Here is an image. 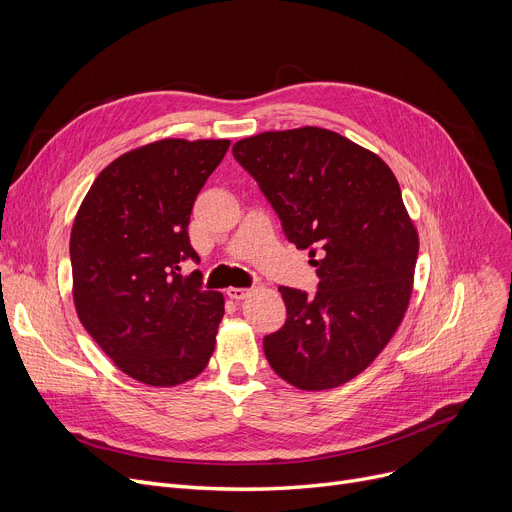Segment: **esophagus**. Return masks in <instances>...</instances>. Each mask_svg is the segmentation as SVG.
<instances>
[{
  "instance_id": "34e87169",
  "label": "esophagus",
  "mask_w": 512,
  "mask_h": 512,
  "mask_svg": "<svg viewBox=\"0 0 512 512\" xmlns=\"http://www.w3.org/2000/svg\"><path fill=\"white\" fill-rule=\"evenodd\" d=\"M226 294H228V297H230L232 301H242V299L249 297L251 290H249V288H228Z\"/></svg>"
}]
</instances>
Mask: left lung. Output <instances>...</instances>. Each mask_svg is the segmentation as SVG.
Returning a JSON list of instances; mask_svg holds the SVG:
<instances>
[{
	"instance_id": "obj_1",
	"label": "left lung",
	"mask_w": 512,
	"mask_h": 512,
	"mask_svg": "<svg viewBox=\"0 0 512 512\" xmlns=\"http://www.w3.org/2000/svg\"><path fill=\"white\" fill-rule=\"evenodd\" d=\"M282 220L309 249L315 297L280 286L286 324L263 338L282 380L330 390L367 369L407 313L419 236L382 157L317 126L261 132L232 147Z\"/></svg>"
}]
</instances>
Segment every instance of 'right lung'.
Listing matches in <instances>:
<instances>
[{
	"label": "right lung",
	"mask_w": 512,
	"mask_h": 512,
	"mask_svg": "<svg viewBox=\"0 0 512 512\" xmlns=\"http://www.w3.org/2000/svg\"><path fill=\"white\" fill-rule=\"evenodd\" d=\"M228 139H161L114 159L91 184L70 234L80 324L120 371L147 386L184 384L207 367L224 294L203 290L180 261L193 203Z\"/></svg>",
	"instance_id": "add662e5"
}]
</instances>
